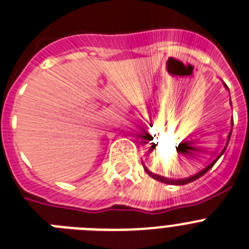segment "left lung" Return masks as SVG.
I'll return each instance as SVG.
<instances>
[{"instance_id": "8db88e82", "label": "left lung", "mask_w": 249, "mask_h": 249, "mask_svg": "<svg viewBox=\"0 0 249 249\" xmlns=\"http://www.w3.org/2000/svg\"><path fill=\"white\" fill-rule=\"evenodd\" d=\"M223 85H224V87H226V89H228V91H230V89H228V87H227V85H226V83H224V82H223ZM231 105H232V102H231ZM232 127H233V120H232ZM231 135H232V131H231V132H230V135H228V138H227V143H226V147H224V148H223V151H222L221 153H219V156H218V157L215 158V160H213L212 163H210V164H208V166H207L206 168H203V169H202V171H199L198 173H196V175L191 176V177H187V178H179V179H173V178H167V177H163V176L156 175V173L151 172V171H149V169L147 168V167L144 166V163H143V168H144V171H146V172L148 173V175L151 176L152 178H155L156 181L163 182V183H166V184H175V186H182V184L191 183V182L196 181V179H198L199 177H202V176H203L204 173H207V172H208V171H210V169L212 168L213 166H214V163H215V162H217V160H219V157H221V156L223 155V152L226 151V148H227V146H228V142H230Z\"/></svg>"}]
</instances>
